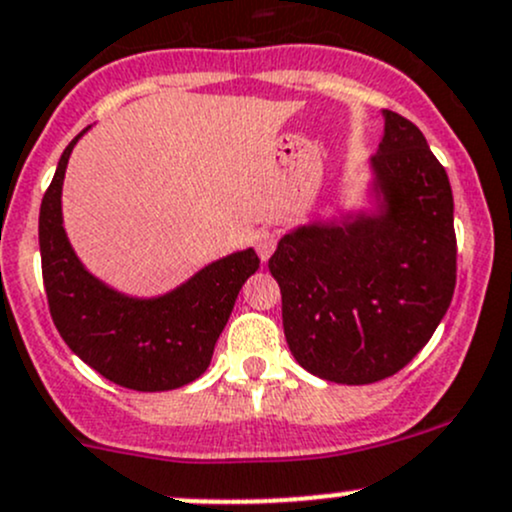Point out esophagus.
I'll return each mask as SVG.
<instances>
[{
	"label": "esophagus",
	"instance_id": "obj_1",
	"mask_svg": "<svg viewBox=\"0 0 512 512\" xmlns=\"http://www.w3.org/2000/svg\"><path fill=\"white\" fill-rule=\"evenodd\" d=\"M274 247H277V235L270 233V230H262V233L255 235V250L260 260H270Z\"/></svg>",
	"mask_w": 512,
	"mask_h": 512
}]
</instances>
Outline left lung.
<instances>
[{"instance_id": "1", "label": "left lung", "mask_w": 512, "mask_h": 512, "mask_svg": "<svg viewBox=\"0 0 512 512\" xmlns=\"http://www.w3.org/2000/svg\"><path fill=\"white\" fill-rule=\"evenodd\" d=\"M373 169L383 215L304 225L270 257L289 351L331 383H378L405 368L456 287L454 196L419 127L385 110Z\"/></svg>"}]
</instances>
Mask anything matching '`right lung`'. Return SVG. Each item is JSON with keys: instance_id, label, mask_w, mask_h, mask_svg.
<instances>
[{"instance_id": "add662e5", "label": "right lung", "mask_w": 512, "mask_h": 512, "mask_svg": "<svg viewBox=\"0 0 512 512\" xmlns=\"http://www.w3.org/2000/svg\"><path fill=\"white\" fill-rule=\"evenodd\" d=\"M80 137V134H78ZM73 139L61 154L39 213L41 272L58 333L102 378L139 392L176 390L206 373L238 292L260 267L255 250L235 252L159 299H129L88 274L61 218V188Z\"/></svg>"}]
</instances>
